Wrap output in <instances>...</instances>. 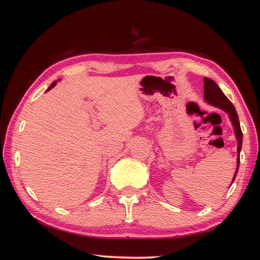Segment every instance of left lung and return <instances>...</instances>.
<instances>
[{"mask_svg":"<svg viewBox=\"0 0 260 260\" xmlns=\"http://www.w3.org/2000/svg\"><path fill=\"white\" fill-rule=\"evenodd\" d=\"M203 82H204V101H206V103H208L209 105H212V106H214V107L222 109L223 112L228 114L231 124H233V126H234L235 136L237 139V142H238V146H237V153H238V157H237L236 173L234 175L233 182H231V184H233L235 179H236V175H237V173H238V170H239L240 151H241V146H242V132L240 128L238 114H237L236 108L233 105V103L229 101L227 96L224 95L222 90L220 89L219 86L215 84L212 79L204 77Z\"/></svg>","mask_w":260,"mask_h":260,"instance_id":"1","label":"left lung"}]
</instances>
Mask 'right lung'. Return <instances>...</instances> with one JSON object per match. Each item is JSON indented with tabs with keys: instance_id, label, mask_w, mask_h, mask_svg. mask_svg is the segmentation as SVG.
I'll return each mask as SVG.
<instances>
[{
	"instance_id": "1",
	"label": "right lung",
	"mask_w": 260,
	"mask_h": 260,
	"mask_svg": "<svg viewBox=\"0 0 260 260\" xmlns=\"http://www.w3.org/2000/svg\"><path fill=\"white\" fill-rule=\"evenodd\" d=\"M56 84H57V81H53V82H52V84L50 85V87H49V88H48V89H47V91H48V90H50V89H51V88H53L54 86H56Z\"/></svg>"
}]
</instances>
